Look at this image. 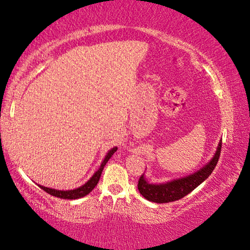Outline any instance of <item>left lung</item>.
<instances>
[{
  "mask_svg": "<svg viewBox=\"0 0 250 250\" xmlns=\"http://www.w3.org/2000/svg\"><path fill=\"white\" fill-rule=\"evenodd\" d=\"M221 149L222 142H219L214 158L204 167H202L200 171L195 172L192 175L183 177V179L167 182L166 184H150L147 183L145 176H143L145 174H142L138 181L139 192L147 201L161 203V204L181 200V198L191 193L194 188H196L202 182H204L211 174V172H213L218 162Z\"/></svg>",
  "mask_w": 250,
  "mask_h": 250,
  "instance_id": "1",
  "label": "left lung"
}]
</instances>
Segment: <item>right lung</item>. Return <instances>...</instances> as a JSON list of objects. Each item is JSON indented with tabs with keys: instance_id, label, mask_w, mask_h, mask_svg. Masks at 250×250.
<instances>
[{
	"instance_id": "add662e5",
	"label": "right lung",
	"mask_w": 250,
	"mask_h": 250,
	"mask_svg": "<svg viewBox=\"0 0 250 250\" xmlns=\"http://www.w3.org/2000/svg\"><path fill=\"white\" fill-rule=\"evenodd\" d=\"M117 150H118V147H112V149L108 152V154L105 155V158L103 161V163H101L99 170L91 176V179L88 181L86 184H83V186H80V188H78L70 189V191H58V189L45 188V186H42V185H40V188L42 189H44L46 193L50 194V195H53L55 197H59V198H65V200H77V198L86 196L87 194H89L92 189L95 188V186L98 184L99 179L101 176V173H103L105 163L108 162L109 159L111 158L113 153H115Z\"/></svg>"
}]
</instances>
